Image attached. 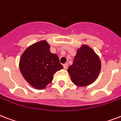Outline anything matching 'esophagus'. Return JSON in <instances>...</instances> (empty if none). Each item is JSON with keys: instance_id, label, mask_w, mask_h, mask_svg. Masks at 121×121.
I'll list each match as a JSON object with an SVG mask.
<instances>
[{"instance_id": "esophagus-1", "label": "esophagus", "mask_w": 121, "mask_h": 121, "mask_svg": "<svg viewBox=\"0 0 121 121\" xmlns=\"http://www.w3.org/2000/svg\"><path fill=\"white\" fill-rule=\"evenodd\" d=\"M68 67H69V64H68L67 63H65V64L63 65V67H64L65 70H67V69H68Z\"/></svg>"}]
</instances>
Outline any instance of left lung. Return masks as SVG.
<instances>
[{
    "instance_id": "left-lung-1",
    "label": "left lung",
    "mask_w": 121,
    "mask_h": 121,
    "mask_svg": "<svg viewBox=\"0 0 121 121\" xmlns=\"http://www.w3.org/2000/svg\"><path fill=\"white\" fill-rule=\"evenodd\" d=\"M101 63L93 49L82 44L77 51L73 64L67 71L72 82L78 86H87L95 82L101 71Z\"/></svg>"
}]
</instances>
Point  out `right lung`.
<instances>
[{
    "label": "right lung",
    "instance_id": "obj_1",
    "mask_svg": "<svg viewBox=\"0 0 121 121\" xmlns=\"http://www.w3.org/2000/svg\"><path fill=\"white\" fill-rule=\"evenodd\" d=\"M19 67L25 80L37 89H45L54 73L63 69L58 55L51 52L50 45L44 40L26 49L20 57Z\"/></svg>",
    "mask_w": 121,
    "mask_h": 121
}]
</instances>
